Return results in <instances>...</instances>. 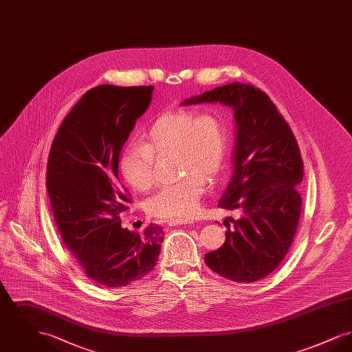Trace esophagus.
<instances>
[{
  "label": "esophagus",
  "mask_w": 352,
  "mask_h": 352,
  "mask_svg": "<svg viewBox=\"0 0 352 352\" xmlns=\"http://www.w3.org/2000/svg\"><path fill=\"white\" fill-rule=\"evenodd\" d=\"M192 220L190 219H171L168 220V224L170 227H174V226H182V224H191Z\"/></svg>",
  "instance_id": "1"
}]
</instances>
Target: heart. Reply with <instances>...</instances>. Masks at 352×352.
<instances>
[{"label": "heart", "instance_id": "b5f03b06", "mask_svg": "<svg viewBox=\"0 0 352 352\" xmlns=\"http://www.w3.org/2000/svg\"><path fill=\"white\" fill-rule=\"evenodd\" d=\"M228 133L214 112L171 111L154 118L142 142L126 144L118 158L124 181L137 191L154 184V155L174 153V170L182 175L160 188L146 201V211L160 219L191 218L197 214L206 181L215 182L224 168Z\"/></svg>", "mask_w": 352, "mask_h": 352}]
</instances>
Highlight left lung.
<instances>
[{
  "mask_svg": "<svg viewBox=\"0 0 352 352\" xmlns=\"http://www.w3.org/2000/svg\"><path fill=\"white\" fill-rule=\"evenodd\" d=\"M223 102L234 108V168L220 208L240 217L226 220V241L204 254L208 268L236 283L263 280L289 251L301 217L298 186L303 162L297 140L268 95L251 84L231 83L184 104Z\"/></svg>",
  "mask_w": 352,
  "mask_h": 352,
  "instance_id": "8db88e82",
  "label": "left lung"
}]
</instances>
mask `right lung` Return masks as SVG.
<instances>
[{"instance_id":"1","label":"right lung","mask_w":352,"mask_h":352,"mask_svg":"<svg viewBox=\"0 0 352 352\" xmlns=\"http://www.w3.org/2000/svg\"><path fill=\"white\" fill-rule=\"evenodd\" d=\"M153 85H98L63 120L51 144L46 187L56 228L88 278L105 287L148 276L161 252L164 228L142 234L121 227L132 198L118 181V157Z\"/></svg>"}]
</instances>
